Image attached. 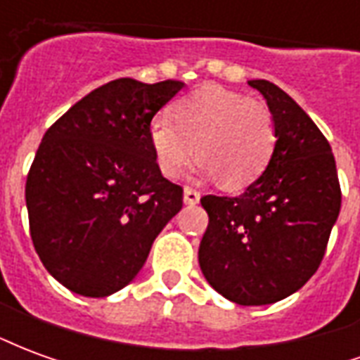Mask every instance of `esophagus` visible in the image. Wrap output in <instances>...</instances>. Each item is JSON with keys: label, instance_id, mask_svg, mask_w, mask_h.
I'll return each instance as SVG.
<instances>
[{"label": "esophagus", "instance_id": "obj_1", "mask_svg": "<svg viewBox=\"0 0 360 360\" xmlns=\"http://www.w3.org/2000/svg\"><path fill=\"white\" fill-rule=\"evenodd\" d=\"M198 200H200V193L195 191V188L185 187V191H183V202L188 204V206H195V204H198Z\"/></svg>", "mask_w": 360, "mask_h": 360}]
</instances>
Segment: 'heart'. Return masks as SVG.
<instances>
[{
  "label": "heart",
  "instance_id": "b5f03b06",
  "mask_svg": "<svg viewBox=\"0 0 360 360\" xmlns=\"http://www.w3.org/2000/svg\"><path fill=\"white\" fill-rule=\"evenodd\" d=\"M173 117L156 115L148 127L150 150L164 177H179L196 152L195 175L224 177L231 188L257 181L270 165L278 131L266 103L206 84L181 98Z\"/></svg>",
  "mask_w": 360,
  "mask_h": 360
}]
</instances>
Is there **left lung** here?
<instances>
[{
	"mask_svg": "<svg viewBox=\"0 0 360 360\" xmlns=\"http://www.w3.org/2000/svg\"><path fill=\"white\" fill-rule=\"evenodd\" d=\"M278 142L270 165L239 196L200 198L208 229L198 249L204 278L243 307H260L299 291L318 270L338 221L341 191L332 148L293 98L264 79Z\"/></svg>",
	"mask_w": 360,
	"mask_h": 360,
	"instance_id": "left-lung-1",
	"label": "left lung"
}]
</instances>
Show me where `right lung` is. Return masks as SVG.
I'll use <instances>...</instances> for the list:
<instances>
[{
	"instance_id": "add662e5",
	"label": "right lung",
	"mask_w": 360,
	"mask_h": 360,
	"mask_svg": "<svg viewBox=\"0 0 360 360\" xmlns=\"http://www.w3.org/2000/svg\"><path fill=\"white\" fill-rule=\"evenodd\" d=\"M183 86L111 81L44 134L25 188L30 237L73 293L108 297L131 283L181 210L183 188L158 169L148 127Z\"/></svg>"
}]
</instances>
